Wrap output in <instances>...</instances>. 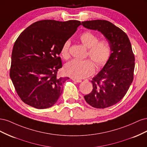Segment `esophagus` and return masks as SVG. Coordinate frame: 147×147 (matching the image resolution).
Wrapping results in <instances>:
<instances>
[{
  "label": "esophagus",
  "instance_id": "obj_1",
  "mask_svg": "<svg viewBox=\"0 0 147 147\" xmlns=\"http://www.w3.org/2000/svg\"><path fill=\"white\" fill-rule=\"evenodd\" d=\"M71 79H72L73 81H74V82H77V83H80V82H82V80H81L76 79V78H72Z\"/></svg>",
  "mask_w": 147,
  "mask_h": 147
}]
</instances>
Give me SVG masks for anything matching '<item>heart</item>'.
Segmentation results:
<instances>
[{
    "instance_id": "heart-1",
    "label": "heart",
    "mask_w": 147,
    "mask_h": 147,
    "mask_svg": "<svg viewBox=\"0 0 147 147\" xmlns=\"http://www.w3.org/2000/svg\"><path fill=\"white\" fill-rule=\"evenodd\" d=\"M83 45L88 48L87 56L94 63L97 69L104 67L109 60L112 54L109 43L105 40H99L94 34L86 31L79 37ZM70 43L67 40L61 49V55L65 59L69 58V47ZM64 73L75 78H83L90 76L94 71V66L90 59H73L66 63L64 67Z\"/></svg>"
}]
</instances>
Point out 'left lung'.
<instances>
[{
	"mask_svg": "<svg viewBox=\"0 0 147 147\" xmlns=\"http://www.w3.org/2000/svg\"><path fill=\"white\" fill-rule=\"evenodd\" d=\"M83 27L98 30L107 40L112 54L107 63L93 77L91 92L84 96L88 104L105 109L116 104L125 96L134 78L135 57L126 34L106 20L83 21Z\"/></svg>",
	"mask_w": 147,
	"mask_h": 147,
	"instance_id": "1",
	"label": "left lung"
}]
</instances>
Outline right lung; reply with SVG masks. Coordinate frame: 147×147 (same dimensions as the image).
<instances>
[{
    "instance_id": "1",
    "label": "right lung",
    "mask_w": 147,
    "mask_h": 147,
    "mask_svg": "<svg viewBox=\"0 0 147 147\" xmlns=\"http://www.w3.org/2000/svg\"><path fill=\"white\" fill-rule=\"evenodd\" d=\"M81 24L77 20L38 21L18 37L13 48L10 77L25 104L44 109L58 100L63 84L69 78L57 76L62 67L61 49Z\"/></svg>"
}]
</instances>
